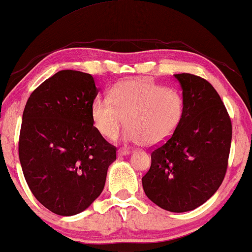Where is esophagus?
Returning a JSON list of instances; mask_svg holds the SVG:
<instances>
[{
  "label": "esophagus",
  "instance_id": "obj_1",
  "mask_svg": "<svg viewBox=\"0 0 252 252\" xmlns=\"http://www.w3.org/2000/svg\"><path fill=\"white\" fill-rule=\"evenodd\" d=\"M131 153V150L126 149V148H120L118 150V155L119 156H126V155H129V154Z\"/></svg>",
  "mask_w": 252,
  "mask_h": 252
}]
</instances>
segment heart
Instances as JSON below:
<instances>
[{"instance_id":"obj_1","label":"heart","mask_w":252,"mask_h":252,"mask_svg":"<svg viewBox=\"0 0 252 252\" xmlns=\"http://www.w3.org/2000/svg\"><path fill=\"white\" fill-rule=\"evenodd\" d=\"M185 98L178 89L157 85L148 79L115 84L108 98H97L92 118L97 131L115 138L126 125V138L147 147L162 145L178 130L185 115Z\"/></svg>"}]
</instances>
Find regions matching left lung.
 <instances>
[{
	"instance_id": "1",
	"label": "left lung",
	"mask_w": 252,
	"mask_h": 252,
	"mask_svg": "<svg viewBox=\"0 0 252 252\" xmlns=\"http://www.w3.org/2000/svg\"><path fill=\"white\" fill-rule=\"evenodd\" d=\"M186 107L182 122L166 142L152 152L142 176L144 191L168 212H189L216 192L226 174L232 123L222 99L206 79L174 74Z\"/></svg>"
}]
</instances>
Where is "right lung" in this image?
Returning <instances> with one entry per match:
<instances>
[{"label": "right lung", "mask_w": 252, "mask_h": 252, "mask_svg": "<svg viewBox=\"0 0 252 252\" xmlns=\"http://www.w3.org/2000/svg\"><path fill=\"white\" fill-rule=\"evenodd\" d=\"M98 89L89 73L62 70L27 100L19 136L26 182L44 207L61 216L88 208L102 193L116 147L92 118Z\"/></svg>", "instance_id": "obj_1"}]
</instances>
